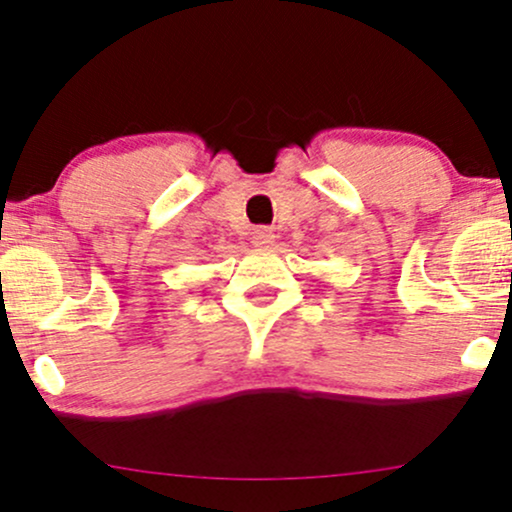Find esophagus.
Instances as JSON below:
<instances>
[{
	"label": "esophagus",
	"instance_id": "34e87169",
	"mask_svg": "<svg viewBox=\"0 0 512 512\" xmlns=\"http://www.w3.org/2000/svg\"><path fill=\"white\" fill-rule=\"evenodd\" d=\"M274 243V231L267 226H257L255 231H252V245L255 248H269V245Z\"/></svg>",
	"mask_w": 512,
	"mask_h": 512
}]
</instances>
